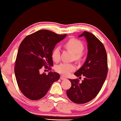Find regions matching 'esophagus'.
I'll return each instance as SVG.
<instances>
[{"label": "esophagus", "mask_w": 121, "mask_h": 121, "mask_svg": "<svg viewBox=\"0 0 121 121\" xmlns=\"http://www.w3.org/2000/svg\"><path fill=\"white\" fill-rule=\"evenodd\" d=\"M60 79H62V80H64V79H66V78L64 76H61Z\"/></svg>", "instance_id": "esophagus-1"}]
</instances>
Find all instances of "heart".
Wrapping results in <instances>:
<instances>
[{"label":"heart","instance_id":"obj_1","mask_svg":"<svg viewBox=\"0 0 121 121\" xmlns=\"http://www.w3.org/2000/svg\"><path fill=\"white\" fill-rule=\"evenodd\" d=\"M64 46L67 50L73 53V59L75 61L79 62L83 56V50L84 44L80 40L75 38H71L65 43ZM51 57L55 62H58L60 59V49L58 47L55 48L52 51ZM75 65L73 63H62L56 65V70L63 75L67 76L71 72L75 70Z\"/></svg>","mask_w":121,"mask_h":121}]
</instances>
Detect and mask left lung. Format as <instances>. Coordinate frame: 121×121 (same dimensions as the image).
Masks as SVG:
<instances>
[{
    "label": "left lung",
    "mask_w": 121,
    "mask_h": 121,
    "mask_svg": "<svg viewBox=\"0 0 121 121\" xmlns=\"http://www.w3.org/2000/svg\"><path fill=\"white\" fill-rule=\"evenodd\" d=\"M87 42V56L85 63L74 75L84 77L82 82L78 79H69L71 87L66 92L71 101L76 104L86 103L94 99L101 89L108 73L107 56L103 44L90 32L84 31Z\"/></svg>",
    "instance_id": "1"
}]
</instances>
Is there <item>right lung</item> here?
<instances>
[{
  "label": "right lung",
  "instance_id": "1",
  "mask_svg": "<svg viewBox=\"0 0 121 121\" xmlns=\"http://www.w3.org/2000/svg\"><path fill=\"white\" fill-rule=\"evenodd\" d=\"M66 35L40 30L26 37L20 44L14 71L20 91L28 99L37 100L44 97L52 84L60 78L58 73L50 71L46 75L39 71L43 66L51 70L52 51Z\"/></svg>",
  "mask_w": 121,
  "mask_h": 121
}]
</instances>
